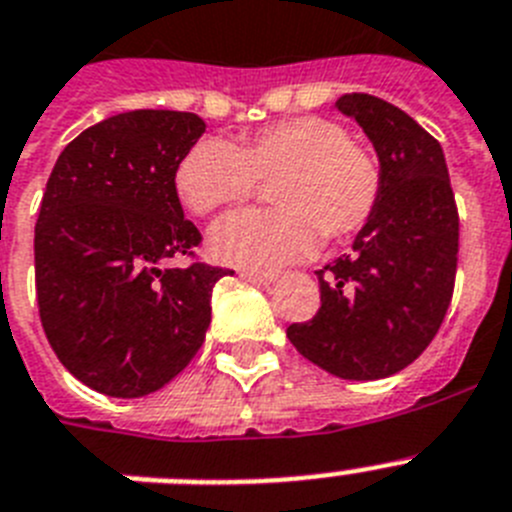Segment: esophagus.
I'll return each mask as SVG.
<instances>
[{
  "instance_id": "34e87169",
  "label": "esophagus",
  "mask_w": 512,
  "mask_h": 512,
  "mask_svg": "<svg viewBox=\"0 0 512 512\" xmlns=\"http://www.w3.org/2000/svg\"><path fill=\"white\" fill-rule=\"evenodd\" d=\"M240 277L253 285H274L277 282V274H264V272H240Z\"/></svg>"
}]
</instances>
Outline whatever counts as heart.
Returning <instances> with one entry per match:
<instances>
[{"instance_id":"b5f03b06","label":"heart","mask_w":512,"mask_h":512,"mask_svg":"<svg viewBox=\"0 0 512 512\" xmlns=\"http://www.w3.org/2000/svg\"><path fill=\"white\" fill-rule=\"evenodd\" d=\"M259 183H274L272 212L227 217L209 235L214 259L246 269H277L308 259L321 243L365 227L381 199V165L349 142L334 121L290 119L240 144L199 139L178 160L173 186L194 214L238 207Z\"/></svg>"}]
</instances>
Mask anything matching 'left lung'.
Instances as JSON below:
<instances>
[{
  "instance_id": "8db88e82",
  "label": "left lung",
  "mask_w": 512,
  "mask_h": 512,
  "mask_svg": "<svg viewBox=\"0 0 512 512\" xmlns=\"http://www.w3.org/2000/svg\"><path fill=\"white\" fill-rule=\"evenodd\" d=\"M334 108L355 119L381 165V199L352 256L318 274L321 308L292 323L300 355L344 381H378L412 365L451 305L458 212L443 147L386 100L349 93Z\"/></svg>"
}]
</instances>
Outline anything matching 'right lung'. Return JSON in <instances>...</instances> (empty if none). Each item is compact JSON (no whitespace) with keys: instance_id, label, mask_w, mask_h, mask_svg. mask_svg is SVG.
<instances>
[{"instance_id":"add662e5","label":"right lung","mask_w":512,"mask_h":512,"mask_svg":"<svg viewBox=\"0 0 512 512\" xmlns=\"http://www.w3.org/2000/svg\"><path fill=\"white\" fill-rule=\"evenodd\" d=\"M204 129L196 113H119L72 139L48 176L36 222L43 331L77 381L113 399L173 381L212 321L225 269H165L202 240L173 173Z\"/></svg>"}]
</instances>
